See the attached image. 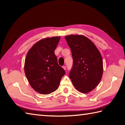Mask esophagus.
Wrapping results in <instances>:
<instances>
[{
    "label": "esophagus",
    "mask_w": 125,
    "mask_h": 125,
    "mask_svg": "<svg viewBox=\"0 0 125 125\" xmlns=\"http://www.w3.org/2000/svg\"><path fill=\"white\" fill-rule=\"evenodd\" d=\"M63 68L64 69V70H66V69H67V67H66V66H65V65H63Z\"/></svg>",
    "instance_id": "34e87169"
}]
</instances>
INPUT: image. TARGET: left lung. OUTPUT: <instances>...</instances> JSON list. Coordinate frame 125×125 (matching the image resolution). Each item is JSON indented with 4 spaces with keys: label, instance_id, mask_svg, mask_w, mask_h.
<instances>
[{
    "label": "left lung",
    "instance_id": "obj_1",
    "mask_svg": "<svg viewBox=\"0 0 125 125\" xmlns=\"http://www.w3.org/2000/svg\"><path fill=\"white\" fill-rule=\"evenodd\" d=\"M65 39L73 59L69 77L78 91L86 94L94 90L102 79V56L94 43L86 36L70 35L65 36Z\"/></svg>",
    "mask_w": 125,
    "mask_h": 125
}]
</instances>
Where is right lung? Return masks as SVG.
<instances>
[{
	"label": "right lung",
	"mask_w": 125,
	"mask_h": 125,
	"mask_svg": "<svg viewBox=\"0 0 125 125\" xmlns=\"http://www.w3.org/2000/svg\"><path fill=\"white\" fill-rule=\"evenodd\" d=\"M60 36L38 41L29 50L25 63V73L32 88L48 94L56 90L65 71L58 64L54 51Z\"/></svg>",
	"instance_id": "obj_1"
}]
</instances>
